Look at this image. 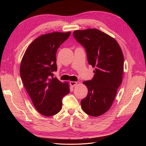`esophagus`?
Listing matches in <instances>:
<instances>
[{
    "label": "esophagus",
    "mask_w": 146,
    "mask_h": 146,
    "mask_svg": "<svg viewBox=\"0 0 146 146\" xmlns=\"http://www.w3.org/2000/svg\"><path fill=\"white\" fill-rule=\"evenodd\" d=\"M77 84V82H70V86H72V87H74V86H76V85Z\"/></svg>",
    "instance_id": "obj_1"
}]
</instances>
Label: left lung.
Returning a JSON list of instances; mask_svg holds the SVG:
<instances>
[{"label":"left lung","instance_id":"left-lung-1","mask_svg":"<svg viewBox=\"0 0 146 146\" xmlns=\"http://www.w3.org/2000/svg\"><path fill=\"white\" fill-rule=\"evenodd\" d=\"M73 36L85 48L88 63L95 68L92 80L83 82L88 92L82 108L88 115L99 116L111 107L122 83L123 53L115 39L99 30H76Z\"/></svg>","mask_w":146,"mask_h":146}]
</instances>
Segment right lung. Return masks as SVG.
Here are the masks:
<instances>
[{
  "label": "right lung",
  "instance_id": "1",
  "mask_svg": "<svg viewBox=\"0 0 146 146\" xmlns=\"http://www.w3.org/2000/svg\"><path fill=\"white\" fill-rule=\"evenodd\" d=\"M70 32H52L41 35L30 44L21 61L22 82L34 107L42 115L51 116L62 107V99L69 91L68 83L54 77L56 54Z\"/></svg>",
  "mask_w": 146,
  "mask_h": 146
}]
</instances>
